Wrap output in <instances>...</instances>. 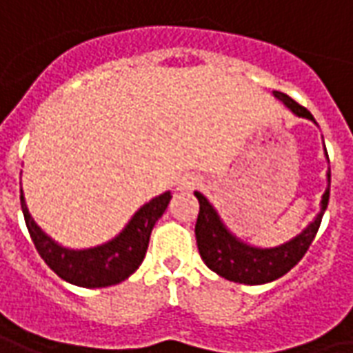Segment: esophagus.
<instances>
[{
    "mask_svg": "<svg viewBox=\"0 0 353 353\" xmlns=\"http://www.w3.org/2000/svg\"><path fill=\"white\" fill-rule=\"evenodd\" d=\"M199 185V177L196 176H185L179 179L177 183V191H183V193H191L194 187Z\"/></svg>",
    "mask_w": 353,
    "mask_h": 353,
    "instance_id": "34e87169",
    "label": "esophagus"
}]
</instances>
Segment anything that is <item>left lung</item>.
Here are the masks:
<instances>
[{
  "label": "left lung",
  "instance_id": "left-lung-1",
  "mask_svg": "<svg viewBox=\"0 0 353 353\" xmlns=\"http://www.w3.org/2000/svg\"><path fill=\"white\" fill-rule=\"evenodd\" d=\"M273 97H277L294 117L312 120L317 125L312 112L307 108L300 107L296 101H292L288 95L281 91H273ZM329 187H331V168L327 170V189L319 202L317 216L298 235L275 246H258L236 236L225 225V221L214 208V204L204 194L194 191V196L201 204L194 235H196V246H199L202 262L214 273H218L219 277L233 281V283L265 285V283L279 279L304 258L310 245L314 243L317 229L321 225L323 214L329 204Z\"/></svg>",
  "mask_w": 353,
  "mask_h": 353
}]
</instances>
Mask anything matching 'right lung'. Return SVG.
Returning <instances> with one entry per match:
<instances>
[{
  "label": "right lung",
  "instance_id": "add662e5",
  "mask_svg": "<svg viewBox=\"0 0 353 353\" xmlns=\"http://www.w3.org/2000/svg\"><path fill=\"white\" fill-rule=\"evenodd\" d=\"M172 199L164 191L145 202L125 223L124 229L103 245L90 248H68L57 243L34 221L21 189V208L24 221L38 254L57 275L70 285L83 288H103L125 281L141 265L149 248L154 223L162 218Z\"/></svg>",
  "mask_w": 353,
  "mask_h": 353
}]
</instances>
